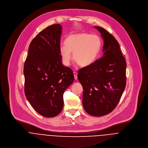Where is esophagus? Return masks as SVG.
<instances>
[{
  "instance_id": "34e87169",
  "label": "esophagus",
  "mask_w": 148,
  "mask_h": 148,
  "mask_svg": "<svg viewBox=\"0 0 148 148\" xmlns=\"http://www.w3.org/2000/svg\"><path fill=\"white\" fill-rule=\"evenodd\" d=\"M73 74H74V78H75V79H77V73L75 72V71H74V72H73Z\"/></svg>"
}]
</instances>
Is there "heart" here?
Masks as SVG:
<instances>
[{
    "instance_id": "heart-1",
    "label": "heart",
    "mask_w": 148,
    "mask_h": 148,
    "mask_svg": "<svg viewBox=\"0 0 148 148\" xmlns=\"http://www.w3.org/2000/svg\"><path fill=\"white\" fill-rule=\"evenodd\" d=\"M65 46L60 48L62 62L66 66L70 64L71 53L75 62L81 67L93 64L99 56L102 41L97 35L88 33H79L69 36L64 41Z\"/></svg>"
}]
</instances>
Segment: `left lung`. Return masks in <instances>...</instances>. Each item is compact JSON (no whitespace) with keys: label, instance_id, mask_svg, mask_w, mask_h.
<instances>
[{"label":"left lung","instance_id":"1","mask_svg":"<svg viewBox=\"0 0 148 148\" xmlns=\"http://www.w3.org/2000/svg\"><path fill=\"white\" fill-rule=\"evenodd\" d=\"M104 40L103 55L91 65L79 70L83 87L82 104L90 115L101 116L119 103L126 85V62L115 38L104 28L95 26Z\"/></svg>","mask_w":148,"mask_h":148}]
</instances>
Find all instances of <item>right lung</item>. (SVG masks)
I'll list each match as a JSON object with an SVG mask.
<instances>
[{"instance_id": "1", "label": "right lung", "mask_w": 148, "mask_h": 148, "mask_svg": "<svg viewBox=\"0 0 148 148\" xmlns=\"http://www.w3.org/2000/svg\"><path fill=\"white\" fill-rule=\"evenodd\" d=\"M62 29L56 23L41 31L30 42L24 64L26 97L37 112L47 118L60 113L63 93L74 80L72 70L62 63Z\"/></svg>"}]
</instances>
